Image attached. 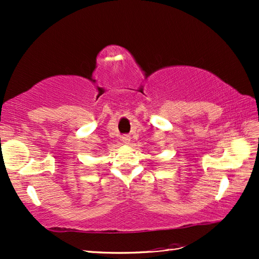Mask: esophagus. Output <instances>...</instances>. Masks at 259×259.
Instances as JSON below:
<instances>
[{"label": "esophagus", "instance_id": "obj_1", "mask_svg": "<svg viewBox=\"0 0 259 259\" xmlns=\"http://www.w3.org/2000/svg\"><path fill=\"white\" fill-rule=\"evenodd\" d=\"M122 142L125 144V145H128L130 142H131V137L128 135H124L122 137Z\"/></svg>", "mask_w": 259, "mask_h": 259}]
</instances>
